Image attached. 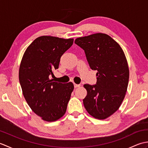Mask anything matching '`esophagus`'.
Returning a JSON list of instances; mask_svg holds the SVG:
<instances>
[{
  "mask_svg": "<svg viewBox=\"0 0 148 148\" xmlns=\"http://www.w3.org/2000/svg\"><path fill=\"white\" fill-rule=\"evenodd\" d=\"M74 88H78L81 86V84H77L76 83H74Z\"/></svg>",
  "mask_w": 148,
  "mask_h": 148,
  "instance_id": "34e87169",
  "label": "esophagus"
}]
</instances>
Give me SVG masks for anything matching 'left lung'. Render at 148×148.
<instances>
[{
    "mask_svg": "<svg viewBox=\"0 0 148 148\" xmlns=\"http://www.w3.org/2000/svg\"><path fill=\"white\" fill-rule=\"evenodd\" d=\"M74 42L84 51L90 68L97 71L96 84L84 85L87 91L84 108L95 118L106 119L119 109L127 92L129 69L126 56L119 44L106 34L79 37Z\"/></svg>",
    "mask_w": 148,
    "mask_h": 148,
    "instance_id": "obj_1",
    "label": "left lung"
}]
</instances>
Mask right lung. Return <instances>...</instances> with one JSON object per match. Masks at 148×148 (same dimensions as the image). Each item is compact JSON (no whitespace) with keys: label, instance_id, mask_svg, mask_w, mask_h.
<instances>
[{"label":"right lung","instance_id":"1","mask_svg":"<svg viewBox=\"0 0 148 148\" xmlns=\"http://www.w3.org/2000/svg\"><path fill=\"white\" fill-rule=\"evenodd\" d=\"M73 41V39L39 37L27 48L21 59L19 80L23 96L31 109L45 121L58 120L67 110L73 83L55 82L49 76L58 69L61 56Z\"/></svg>","mask_w":148,"mask_h":148}]
</instances>
